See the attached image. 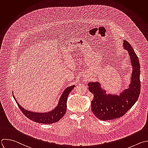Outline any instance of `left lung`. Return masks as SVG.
<instances>
[{
  "label": "left lung",
  "mask_w": 148,
  "mask_h": 148,
  "mask_svg": "<svg viewBox=\"0 0 148 148\" xmlns=\"http://www.w3.org/2000/svg\"><path fill=\"white\" fill-rule=\"evenodd\" d=\"M123 47L130 56L132 72L128 88L122 90L119 95L108 94L99 82L88 84L89 91L93 94L91 101L93 113L103 121L110 120L123 116L136 103L140 90V64L138 57L131 45L125 40Z\"/></svg>",
  "instance_id": "obj_1"
}]
</instances>
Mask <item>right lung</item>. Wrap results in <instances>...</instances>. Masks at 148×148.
Here are the masks:
<instances>
[{
	"label": "right lung",
	"instance_id": "obj_1",
	"mask_svg": "<svg viewBox=\"0 0 148 148\" xmlns=\"http://www.w3.org/2000/svg\"><path fill=\"white\" fill-rule=\"evenodd\" d=\"M74 86L75 85H73L67 87L62 94L56 107L49 112L38 113L25 110L24 108L21 106L19 103H18L14 95L13 97L16 103H17L20 110H21L23 114L27 118L38 123L52 124L59 121L66 114L67 110V100L68 95Z\"/></svg>",
	"mask_w": 148,
	"mask_h": 148
}]
</instances>
